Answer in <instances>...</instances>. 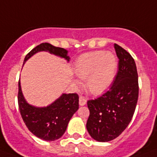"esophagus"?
I'll return each instance as SVG.
<instances>
[{
	"label": "esophagus",
	"instance_id": "esophagus-1",
	"mask_svg": "<svg viewBox=\"0 0 157 157\" xmlns=\"http://www.w3.org/2000/svg\"><path fill=\"white\" fill-rule=\"evenodd\" d=\"M79 105L80 106H84V105H86V99L84 98L83 96H80L79 97Z\"/></svg>",
	"mask_w": 157,
	"mask_h": 157
}]
</instances>
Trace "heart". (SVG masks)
<instances>
[{
  "label": "heart",
  "instance_id": "heart-1",
  "mask_svg": "<svg viewBox=\"0 0 157 157\" xmlns=\"http://www.w3.org/2000/svg\"><path fill=\"white\" fill-rule=\"evenodd\" d=\"M116 68L117 60L113 53L96 50L80 55L75 63L74 70L80 79H87L86 88L91 94H99L112 84Z\"/></svg>",
  "mask_w": 157,
  "mask_h": 157
}]
</instances>
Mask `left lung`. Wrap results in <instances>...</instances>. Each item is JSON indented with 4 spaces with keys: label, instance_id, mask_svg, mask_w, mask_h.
<instances>
[{
    "label": "left lung",
    "instance_id": "left-lung-1",
    "mask_svg": "<svg viewBox=\"0 0 157 157\" xmlns=\"http://www.w3.org/2000/svg\"><path fill=\"white\" fill-rule=\"evenodd\" d=\"M119 58V70L109 90L87 101L90 116L86 129L93 139L108 142L126 129L132 119L139 95L138 74L131 54L114 44Z\"/></svg>",
    "mask_w": 157,
    "mask_h": 157
}]
</instances>
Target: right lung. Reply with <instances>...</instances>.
<instances>
[{"instance_id":"obj_1","label":"right lung","mask_w":157,"mask_h":157,"mask_svg":"<svg viewBox=\"0 0 157 157\" xmlns=\"http://www.w3.org/2000/svg\"><path fill=\"white\" fill-rule=\"evenodd\" d=\"M41 51H46L55 56L70 61L68 51L45 42L36 46L24 59L25 63L29 58ZM18 106L21 116L31 132L41 140L54 141L63 136L71 117L78 109L77 94H62L52 103L46 107H35L29 104L23 95L21 82H18Z\"/></svg>"}]
</instances>
